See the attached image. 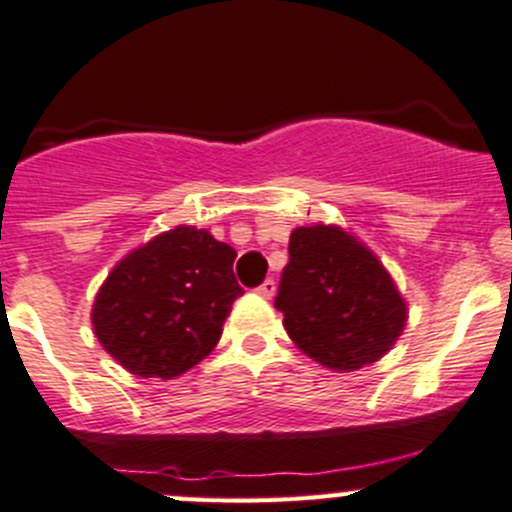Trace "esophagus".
<instances>
[{
  "label": "esophagus",
  "instance_id": "esophagus-1",
  "mask_svg": "<svg viewBox=\"0 0 512 512\" xmlns=\"http://www.w3.org/2000/svg\"><path fill=\"white\" fill-rule=\"evenodd\" d=\"M275 292H277V282L275 280H265L260 287H257V294H260V297H265V299L275 297Z\"/></svg>",
  "mask_w": 512,
  "mask_h": 512
}]
</instances>
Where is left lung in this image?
Segmentation results:
<instances>
[{"label":"left lung","mask_w":512,"mask_h":512,"mask_svg":"<svg viewBox=\"0 0 512 512\" xmlns=\"http://www.w3.org/2000/svg\"><path fill=\"white\" fill-rule=\"evenodd\" d=\"M275 307L309 359L332 371L374 364L401 337L409 307L379 257L339 225L294 227Z\"/></svg>","instance_id":"8db88e82"}]
</instances>
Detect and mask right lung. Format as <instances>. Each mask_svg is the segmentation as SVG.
<instances>
[{
    "label": "right lung",
    "instance_id": "add662e5",
    "mask_svg": "<svg viewBox=\"0 0 512 512\" xmlns=\"http://www.w3.org/2000/svg\"><path fill=\"white\" fill-rule=\"evenodd\" d=\"M237 252L208 230L178 225L128 252L98 287L96 339L143 379H175L215 349L232 302Z\"/></svg>",
    "mask_w": 512,
    "mask_h": 512
}]
</instances>
